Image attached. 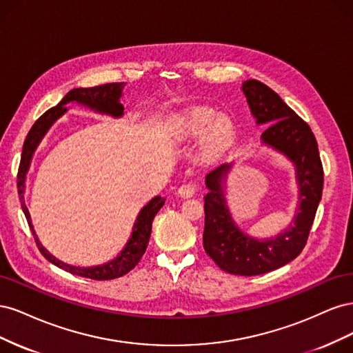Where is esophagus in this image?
Wrapping results in <instances>:
<instances>
[{
	"instance_id": "obj_1",
	"label": "esophagus",
	"mask_w": 353,
	"mask_h": 353,
	"mask_svg": "<svg viewBox=\"0 0 353 353\" xmlns=\"http://www.w3.org/2000/svg\"><path fill=\"white\" fill-rule=\"evenodd\" d=\"M194 193H196V185H194V184H191V183L184 184V185H181V187L178 188V191H176V194H178L179 197H183V199L193 197V196H194Z\"/></svg>"
}]
</instances>
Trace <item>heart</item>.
<instances>
[{"instance_id":"heart-1","label":"heart","mask_w":353,"mask_h":353,"mask_svg":"<svg viewBox=\"0 0 353 353\" xmlns=\"http://www.w3.org/2000/svg\"><path fill=\"white\" fill-rule=\"evenodd\" d=\"M172 134L179 143L201 140V152L209 159L225 153L236 137V126L225 114L206 105H194L178 113L172 122Z\"/></svg>"}]
</instances>
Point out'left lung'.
I'll return each instance as SVG.
<instances>
[{
  "instance_id": "obj_1",
  "label": "left lung",
  "mask_w": 353,
  "mask_h": 353,
  "mask_svg": "<svg viewBox=\"0 0 353 353\" xmlns=\"http://www.w3.org/2000/svg\"><path fill=\"white\" fill-rule=\"evenodd\" d=\"M256 125H268L262 145L283 154L294 168L297 206L287 228L271 239H256L241 231L227 200L232 163L206 175L203 248L221 270L234 275H261L281 268L303 250L323 196L324 172L311 128L265 83L249 79L241 85Z\"/></svg>"
}]
</instances>
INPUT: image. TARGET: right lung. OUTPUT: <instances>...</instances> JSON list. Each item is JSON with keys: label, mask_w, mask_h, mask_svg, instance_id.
Masks as SVG:
<instances>
[{"label": "right lung", "mask_w": 353, "mask_h": 353, "mask_svg": "<svg viewBox=\"0 0 353 353\" xmlns=\"http://www.w3.org/2000/svg\"><path fill=\"white\" fill-rule=\"evenodd\" d=\"M122 90H123L122 82L99 85V87H92V88L70 90L65 95V97H63V100L56 105V108L47 110L34 123V126L30 128V131H29L26 140H25V144H23L22 159H20V166H19V174H17L19 199H20V203H22L23 213L28 219L30 231H32V234H34L35 241L38 244V249L42 253V256H44V258L47 261H50L52 265H56V266H59V268L65 270L73 275H79V276H85V279L99 280V281L119 279V276L130 272L134 266L140 262V259L143 258V254L147 249L148 240H150L153 219L156 216V213L165 205V199L160 196H156L140 210V213H138L137 219L134 222L130 239H128L126 244L123 245V249L117 253L116 258H113L112 261L104 262L101 265L77 266V265L61 262L60 259L56 258L54 254H51L44 248V245L41 244L37 232H35L34 223H32L29 209L25 203L26 176L29 172L32 159H34V154L37 152L39 143L42 141V138L46 137V134L50 131V128L54 125V122L57 119H60V117L68 112L66 104L78 103V104L83 105V108H88L90 110H92L95 113L108 114V116L116 117L117 119V117L123 116V110H125L123 105L121 104Z\"/></svg>", "instance_id": "obj_1"}]
</instances>
